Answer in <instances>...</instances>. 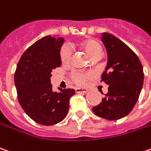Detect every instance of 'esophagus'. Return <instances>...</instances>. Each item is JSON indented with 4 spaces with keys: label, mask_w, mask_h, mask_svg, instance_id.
Masks as SVG:
<instances>
[{
    "label": "esophagus",
    "mask_w": 151,
    "mask_h": 151,
    "mask_svg": "<svg viewBox=\"0 0 151 151\" xmlns=\"http://www.w3.org/2000/svg\"><path fill=\"white\" fill-rule=\"evenodd\" d=\"M76 93H87L88 92V88H75Z\"/></svg>",
    "instance_id": "esophagus-1"
}]
</instances>
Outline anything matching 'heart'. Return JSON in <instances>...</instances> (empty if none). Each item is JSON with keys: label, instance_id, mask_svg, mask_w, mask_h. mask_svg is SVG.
<instances>
[{"label": "heart", "instance_id": "b5f03b06", "mask_svg": "<svg viewBox=\"0 0 151 151\" xmlns=\"http://www.w3.org/2000/svg\"><path fill=\"white\" fill-rule=\"evenodd\" d=\"M81 47L83 48L86 53L92 59L96 57H101L102 46L94 39H86L80 43ZM72 57V49L68 44H64L60 50V59L63 63H68ZM72 78L77 84L83 85L85 82L89 78V74L83 72H73L72 73Z\"/></svg>", "mask_w": 151, "mask_h": 151}]
</instances>
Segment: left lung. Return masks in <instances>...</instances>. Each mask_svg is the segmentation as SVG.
<instances>
[{
	"label": "left lung",
	"mask_w": 151,
	"mask_h": 151,
	"mask_svg": "<svg viewBox=\"0 0 151 151\" xmlns=\"http://www.w3.org/2000/svg\"><path fill=\"white\" fill-rule=\"evenodd\" d=\"M101 40L108 54L101 81L109 85L108 93L93 111L97 116L117 120L132 111L142 89L143 67L132 50L114 35L104 32Z\"/></svg>",
	"instance_id": "left-lung-1"
}]
</instances>
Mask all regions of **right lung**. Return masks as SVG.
<instances>
[{
	"label": "right lung",
	"instance_id": "right-lung-1",
	"mask_svg": "<svg viewBox=\"0 0 151 151\" xmlns=\"http://www.w3.org/2000/svg\"><path fill=\"white\" fill-rule=\"evenodd\" d=\"M63 37L47 36L29 47L19 60L14 75L18 101L25 113L35 122L52 125L66 117L69 99L75 90H52L51 73L60 67Z\"/></svg>",
	"mask_w": 151,
	"mask_h": 151
}]
</instances>
